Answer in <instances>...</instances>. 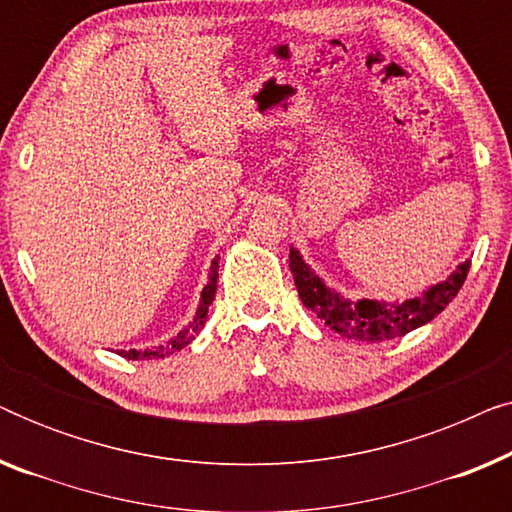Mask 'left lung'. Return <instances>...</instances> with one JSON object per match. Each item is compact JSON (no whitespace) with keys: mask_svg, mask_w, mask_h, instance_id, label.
I'll return each mask as SVG.
<instances>
[{"mask_svg":"<svg viewBox=\"0 0 512 512\" xmlns=\"http://www.w3.org/2000/svg\"><path fill=\"white\" fill-rule=\"evenodd\" d=\"M289 268L303 305L317 314V319L324 321L331 331L340 333L347 340L384 342L401 338V335L429 324L436 314L443 312L464 286L471 261L459 263L450 277L429 286L422 296L394 300V303L373 298H345L331 286H326L324 279L303 261V256L293 247L289 254Z\"/></svg>","mask_w":512,"mask_h":512,"instance_id":"8db88e82","label":"left lung"}]
</instances>
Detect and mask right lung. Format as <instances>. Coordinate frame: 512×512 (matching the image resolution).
<instances>
[{"label": "right lung", "instance_id": "right-lung-1", "mask_svg": "<svg viewBox=\"0 0 512 512\" xmlns=\"http://www.w3.org/2000/svg\"><path fill=\"white\" fill-rule=\"evenodd\" d=\"M216 279H219V256L212 261V268H209V282L205 289H202V296H200V305L198 310H195V317L193 321H188L186 328H181V331L170 338L163 345L158 347H146V349H121L123 359H130V361H146V359H165V356H170L174 352H179V349H184L188 342L195 340V335L200 333V328L205 326L207 321V312H209V305H212V300L216 296Z\"/></svg>", "mask_w": 512, "mask_h": 512}]
</instances>
